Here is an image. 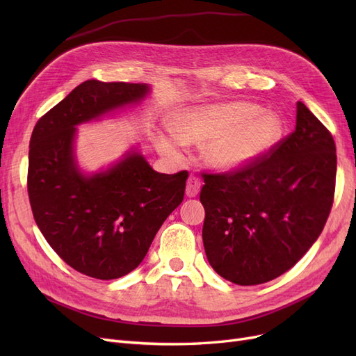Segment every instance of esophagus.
<instances>
[{"label":"esophagus","instance_id":"obj_1","mask_svg":"<svg viewBox=\"0 0 356 356\" xmlns=\"http://www.w3.org/2000/svg\"><path fill=\"white\" fill-rule=\"evenodd\" d=\"M200 191V179L196 175H190L187 179V188L186 195L188 197H196Z\"/></svg>","mask_w":356,"mask_h":356}]
</instances>
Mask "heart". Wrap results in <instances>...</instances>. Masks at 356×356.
<instances>
[{
  "label": "heart",
  "mask_w": 356,
  "mask_h": 356,
  "mask_svg": "<svg viewBox=\"0 0 356 356\" xmlns=\"http://www.w3.org/2000/svg\"><path fill=\"white\" fill-rule=\"evenodd\" d=\"M172 135L160 134L161 154L181 156V144H203V159L218 170L238 169L267 153L281 141L284 123L272 111L252 102L200 105L181 110L169 118Z\"/></svg>",
  "instance_id": "b5f03b06"
}]
</instances>
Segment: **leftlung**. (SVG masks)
<instances>
[{
    "label": "left lung",
    "mask_w": 356,
    "mask_h": 356,
    "mask_svg": "<svg viewBox=\"0 0 356 356\" xmlns=\"http://www.w3.org/2000/svg\"><path fill=\"white\" fill-rule=\"evenodd\" d=\"M336 144L297 102L296 131L268 153L224 174H203L202 230L208 261L236 285L289 270L315 243L336 190Z\"/></svg>",
    "instance_id": "1"
}]
</instances>
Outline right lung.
<instances>
[{"label":"right lung","mask_w":356,"mask_h":356,"mask_svg":"<svg viewBox=\"0 0 356 356\" xmlns=\"http://www.w3.org/2000/svg\"><path fill=\"white\" fill-rule=\"evenodd\" d=\"M147 84L88 80L37 122L29 141L28 195L34 220L63 261L110 281L144 260L156 233L184 199L187 170L159 174L129 152L86 177L74 159L75 126L139 102Z\"/></svg>","instance_id":"right-lung-1"}]
</instances>
